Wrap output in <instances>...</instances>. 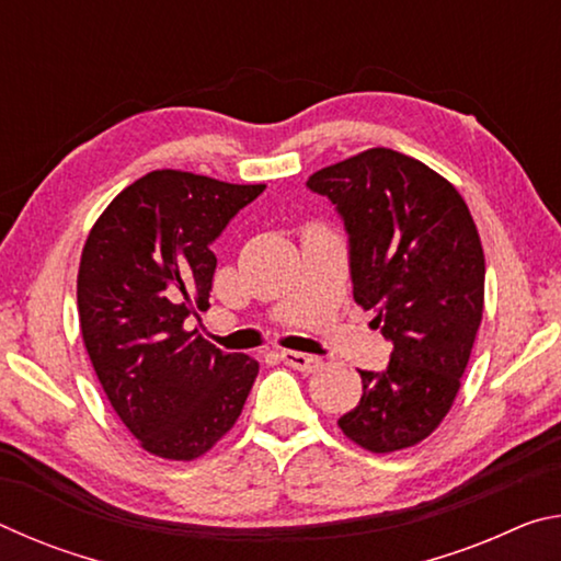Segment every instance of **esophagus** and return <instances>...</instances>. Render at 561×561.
I'll return each mask as SVG.
<instances>
[{
	"label": "esophagus",
	"instance_id": "1",
	"mask_svg": "<svg viewBox=\"0 0 561 561\" xmlns=\"http://www.w3.org/2000/svg\"><path fill=\"white\" fill-rule=\"evenodd\" d=\"M282 360L287 366L297 368V371H304V374H314V371H319V366H321L319 356L301 354V351H282Z\"/></svg>",
	"mask_w": 561,
	"mask_h": 561
}]
</instances>
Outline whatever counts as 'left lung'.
I'll return each instance as SVG.
<instances>
[{
	"label": "left lung",
	"mask_w": 561,
	"mask_h": 561,
	"mask_svg": "<svg viewBox=\"0 0 561 561\" xmlns=\"http://www.w3.org/2000/svg\"><path fill=\"white\" fill-rule=\"evenodd\" d=\"M307 185L344 217L354 301L393 344L383 374L358 371L364 393L339 428L376 455L413 448L450 413L478 336V227L450 180L391 148L321 168Z\"/></svg>",
	"instance_id": "8db88e82"
}]
</instances>
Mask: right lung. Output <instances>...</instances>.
I'll return each mask as SVG.
<instances>
[{
	"mask_svg": "<svg viewBox=\"0 0 561 561\" xmlns=\"http://www.w3.org/2000/svg\"><path fill=\"white\" fill-rule=\"evenodd\" d=\"M267 185L153 170L123 187L91 227L76 299L93 371L140 448L197 460L240 417L260 364L190 331L210 307L225 225Z\"/></svg>",
	"mask_w": 561,
	"mask_h": 561,
	"instance_id": "add662e5",
	"label": "right lung"
}]
</instances>
